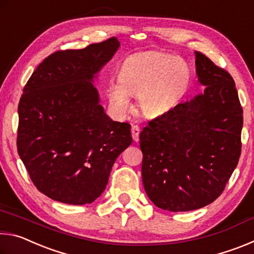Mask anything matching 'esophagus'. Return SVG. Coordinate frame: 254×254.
<instances>
[{
    "instance_id": "1",
    "label": "esophagus",
    "mask_w": 254,
    "mask_h": 254,
    "mask_svg": "<svg viewBox=\"0 0 254 254\" xmlns=\"http://www.w3.org/2000/svg\"><path fill=\"white\" fill-rule=\"evenodd\" d=\"M131 133H132V139L135 141H139V134H140V127L137 126H132L131 127Z\"/></svg>"
}]
</instances>
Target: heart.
<instances>
[{"label": "heart", "mask_w": 254, "mask_h": 254, "mask_svg": "<svg viewBox=\"0 0 254 254\" xmlns=\"http://www.w3.org/2000/svg\"><path fill=\"white\" fill-rule=\"evenodd\" d=\"M190 72L183 60L161 53H142L128 57L120 69L119 80H112L106 94L118 114L131 110V96L147 118L167 113L186 92Z\"/></svg>", "instance_id": "heart-1"}]
</instances>
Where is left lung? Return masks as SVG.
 <instances>
[{
	"label": "left lung",
	"mask_w": 254,
	"mask_h": 254,
	"mask_svg": "<svg viewBox=\"0 0 254 254\" xmlns=\"http://www.w3.org/2000/svg\"><path fill=\"white\" fill-rule=\"evenodd\" d=\"M204 94L149 121L140 133L142 182L150 200L170 212L204 207L238 166L243 110L232 76L195 51Z\"/></svg>",
	"instance_id": "1"
}]
</instances>
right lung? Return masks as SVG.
I'll use <instances>...</instances> for the list:
<instances>
[{
    "label": "right lung",
    "mask_w": 254,
    "mask_h": 254,
    "mask_svg": "<svg viewBox=\"0 0 254 254\" xmlns=\"http://www.w3.org/2000/svg\"><path fill=\"white\" fill-rule=\"evenodd\" d=\"M119 47L113 37L84 49L56 51L24 86L16 147L34 186L51 199L93 203L117 158L132 143L131 126L107 117L92 83Z\"/></svg>",
    "instance_id": "obj_1"
}]
</instances>
